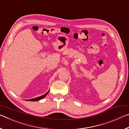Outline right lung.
<instances>
[{"label":"right lung","instance_id":"right-lung-1","mask_svg":"<svg viewBox=\"0 0 129 129\" xmlns=\"http://www.w3.org/2000/svg\"><path fill=\"white\" fill-rule=\"evenodd\" d=\"M49 91H48L47 93H46L44 95H43L40 96V97H37V98H35V99H31V100H27V101H38V100H41L42 99H43L44 97H45V96H46L47 95V94L48 93Z\"/></svg>","mask_w":129,"mask_h":129}]
</instances>
